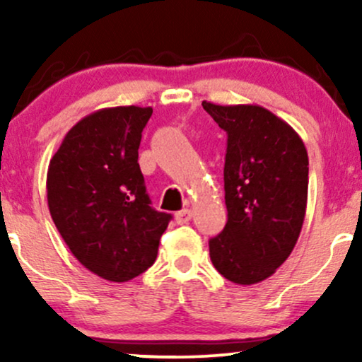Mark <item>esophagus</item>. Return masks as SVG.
<instances>
[{
	"mask_svg": "<svg viewBox=\"0 0 362 362\" xmlns=\"http://www.w3.org/2000/svg\"><path fill=\"white\" fill-rule=\"evenodd\" d=\"M190 219H192V211L190 209H182V211H178V213H175V221L178 224L189 223Z\"/></svg>",
	"mask_w": 362,
	"mask_h": 362,
	"instance_id": "1",
	"label": "esophagus"
}]
</instances>
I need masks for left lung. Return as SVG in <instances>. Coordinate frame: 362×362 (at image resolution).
I'll return each instance as SVG.
<instances>
[{
	"label": "left lung",
	"mask_w": 362,
	"mask_h": 362,
	"mask_svg": "<svg viewBox=\"0 0 362 362\" xmlns=\"http://www.w3.org/2000/svg\"><path fill=\"white\" fill-rule=\"evenodd\" d=\"M202 107L228 134V221L209 240L211 262L235 284H257L284 264L300 238L308 201V153L298 132L264 107L206 100Z\"/></svg>",
	"instance_id": "obj_1"
}]
</instances>
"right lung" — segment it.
Wrapping results in <instances>:
<instances>
[{"instance_id": "add662e5", "label": "right lung", "mask_w": 362, "mask_h": 362, "mask_svg": "<svg viewBox=\"0 0 362 362\" xmlns=\"http://www.w3.org/2000/svg\"><path fill=\"white\" fill-rule=\"evenodd\" d=\"M151 107H112L68 131L47 170V204L62 240L102 279L151 267L172 214L153 209L138 163Z\"/></svg>"}]
</instances>
